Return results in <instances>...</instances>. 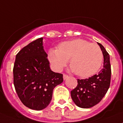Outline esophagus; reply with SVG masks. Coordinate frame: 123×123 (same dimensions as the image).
<instances>
[{"instance_id":"obj_1","label":"esophagus","mask_w":123,"mask_h":123,"mask_svg":"<svg viewBox=\"0 0 123 123\" xmlns=\"http://www.w3.org/2000/svg\"><path fill=\"white\" fill-rule=\"evenodd\" d=\"M68 78V75H67V74H63V80H67Z\"/></svg>"}]
</instances>
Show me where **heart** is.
I'll use <instances>...</instances> for the list:
<instances>
[{
	"label": "heart",
	"mask_w": 123,
	"mask_h": 123,
	"mask_svg": "<svg viewBox=\"0 0 123 123\" xmlns=\"http://www.w3.org/2000/svg\"><path fill=\"white\" fill-rule=\"evenodd\" d=\"M48 58L56 71L62 70L70 58V70L83 78L95 74L103 62L99 46L80 38L60 43L58 49L49 50Z\"/></svg>",
	"instance_id": "1"
}]
</instances>
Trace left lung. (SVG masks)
Here are the masks:
<instances>
[{"instance_id":"left-lung-1","label":"left lung","mask_w":123,"mask_h":123,"mask_svg":"<svg viewBox=\"0 0 123 123\" xmlns=\"http://www.w3.org/2000/svg\"><path fill=\"white\" fill-rule=\"evenodd\" d=\"M98 44L103 55V68L98 74L92 77L78 79L77 86L71 92L73 102L81 108H90L100 102L110 85L111 70L110 55L101 44Z\"/></svg>"}]
</instances>
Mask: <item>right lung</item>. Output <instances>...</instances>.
I'll return each instance as SVG.
<instances>
[{"label": "right lung", "mask_w": 123, "mask_h": 123, "mask_svg": "<svg viewBox=\"0 0 123 123\" xmlns=\"http://www.w3.org/2000/svg\"><path fill=\"white\" fill-rule=\"evenodd\" d=\"M13 84L24 105L34 110L48 106L55 87L63 81V74L55 73L40 38L24 47L15 57L13 69Z\"/></svg>", "instance_id": "1"}]
</instances>
